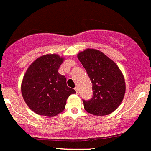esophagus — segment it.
Here are the masks:
<instances>
[{
    "mask_svg": "<svg viewBox=\"0 0 151 151\" xmlns=\"http://www.w3.org/2000/svg\"><path fill=\"white\" fill-rule=\"evenodd\" d=\"M75 90L76 91V92H77V93H78V88L77 86H76V87H75Z\"/></svg>",
    "mask_w": 151,
    "mask_h": 151,
    "instance_id": "34e87169",
    "label": "esophagus"
}]
</instances>
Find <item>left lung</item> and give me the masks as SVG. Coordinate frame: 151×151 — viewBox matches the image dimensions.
<instances>
[{
    "label": "left lung",
    "instance_id": "8db88e82",
    "mask_svg": "<svg viewBox=\"0 0 151 151\" xmlns=\"http://www.w3.org/2000/svg\"><path fill=\"white\" fill-rule=\"evenodd\" d=\"M77 56L92 83V98L89 101L83 100L85 110L97 116L112 113L120 105L126 93L124 76L119 67L96 49L87 48Z\"/></svg>",
    "mask_w": 151,
    "mask_h": 151
}]
</instances>
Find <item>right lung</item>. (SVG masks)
<instances>
[{"label": "right lung", "instance_id": "obj_1", "mask_svg": "<svg viewBox=\"0 0 151 151\" xmlns=\"http://www.w3.org/2000/svg\"><path fill=\"white\" fill-rule=\"evenodd\" d=\"M65 58L46 54L37 58L27 69L21 83V92L25 104L39 115L54 117L62 112L67 99L76 93L67 86L65 76L59 73Z\"/></svg>", "mask_w": 151, "mask_h": 151}]
</instances>
